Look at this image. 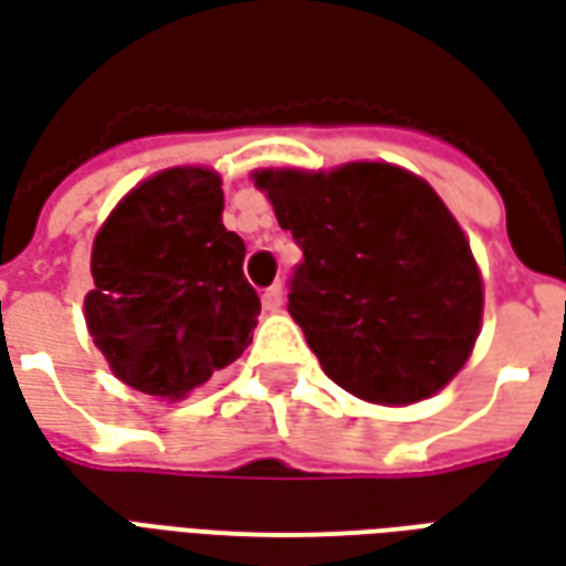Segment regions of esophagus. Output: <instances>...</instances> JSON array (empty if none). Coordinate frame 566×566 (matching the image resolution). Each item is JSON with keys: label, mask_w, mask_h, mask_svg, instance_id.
I'll return each mask as SVG.
<instances>
[{"label": "esophagus", "mask_w": 566, "mask_h": 566, "mask_svg": "<svg viewBox=\"0 0 566 566\" xmlns=\"http://www.w3.org/2000/svg\"><path fill=\"white\" fill-rule=\"evenodd\" d=\"M284 303V291H282V284H272V287H266L263 291V308L266 312H279Z\"/></svg>", "instance_id": "esophagus-1"}]
</instances>
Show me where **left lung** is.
I'll return each mask as SVG.
<instances>
[{
	"instance_id": "obj_1",
	"label": "left lung",
	"mask_w": 566,
	"mask_h": 566,
	"mask_svg": "<svg viewBox=\"0 0 566 566\" xmlns=\"http://www.w3.org/2000/svg\"><path fill=\"white\" fill-rule=\"evenodd\" d=\"M303 263L287 312L339 388L418 403L463 367L482 321V279L442 199L388 163L258 172Z\"/></svg>"
}]
</instances>
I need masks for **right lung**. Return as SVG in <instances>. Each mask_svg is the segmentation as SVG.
I'll use <instances>...</instances> for the list:
<instances>
[{"instance_id":"1","label":"right lung","mask_w":566,"mask_h":566,"mask_svg":"<svg viewBox=\"0 0 566 566\" xmlns=\"http://www.w3.org/2000/svg\"><path fill=\"white\" fill-rule=\"evenodd\" d=\"M221 211V178L178 166L127 193L93 242L87 327L136 391L181 400L251 343L260 296Z\"/></svg>"}]
</instances>
